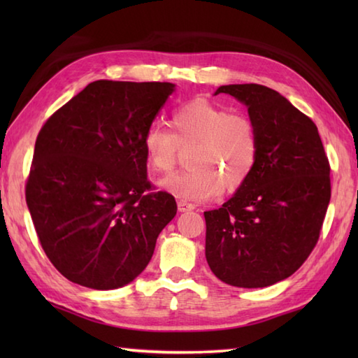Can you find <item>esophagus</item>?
Segmentation results:
<instances>
[{
  "mask_svg": "<svg viewBox=\"0 0 358 358\" xmlns=\"http://www.w3.org/2000/svg\"><path fill=\"white\" fill-rule=\"evenodd\" d=\"M195 209V204L194 203H189L186 200H180L178 201V210L180 212H187V210H194Z\"/></svg>",
  "mask_w": 358,
  "mask_h": 358,
  "instance_id": "34e87169",
  "label": "esophagus"
}]
</instances>
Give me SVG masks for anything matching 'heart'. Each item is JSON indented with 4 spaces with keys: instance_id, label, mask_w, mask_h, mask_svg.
Wrapping results in <instances>:
<instances>
[{
    "instance_id": "obj_1",
    "label": "heart",
    "mask_w": 358,
    "mask_h": 358,
    "mask_svg": "<svg viewBox=\"0 0 358 358\" xmlns=\"http://www.w3.org/2000/svg\"><path fill=\"white\" fill-rule=\"evenodd\" d=\"M171 127L152 124L143 135L148 164L169 172L180 148H191L189 171L166 177L162 187L177 199L203 201L223 191L238 189L254 172L260 136L255 121L245 113H229L208 100L187 101L171 115Z\"/></svg>"
}]
</instances>
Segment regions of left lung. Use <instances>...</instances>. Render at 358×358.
<instances>
[{
	"label": "left lung",
	"instance_id": "left-lung-1",
	"mask_svg": "<svg viewBox=\"0 0 358 358\" xmlns=\"http://www.w3.org/2000/svg\"><path fill=\"white\" fill-rule=\"evenodd\" d=\"M246 104L260 136L254 172L222 208L204 212L206 260L237 287L291 277L315 248L331 200L329 162L314 121L262 85L217 89Z\"/></svg>",
	"mask_w": 358,
	"mask_h": 358
}]
</instances>
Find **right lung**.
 Returning <instances> with one entry per match:
<instances>
[{
    "label": "right lung",
    "instance_id": "1",
    "mask_svg": "<svg viewBox=\"0 0 358 358\" xmlns=\"http://www.w3.org/2000/svg\"><path fill=\"white\" fill-rule=\"evenodd\" d=\"M172 83L98 80L45 121L36 136L26 201L50 263L73 283L117 289L154 255L177 214L150 191L143 135Z\"/></svg>",
    "mask_w": 358,
    "mask_h": 358
}]
</instances>
